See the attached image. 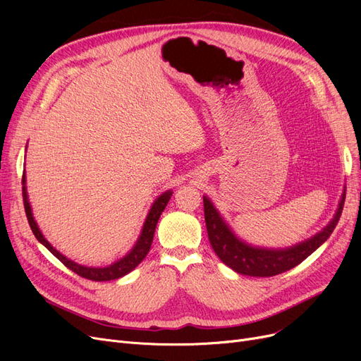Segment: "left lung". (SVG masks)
Returning a JSON list of instances; mask_svg holds the SVG:
<instances>
[{
	"label": "left lung",
	"mask_w": 361,
	"mask_h": 361,
	"mask_svg": "<svg viewBox=\"0 0 361 361\" xmlns=\"http://www.w3.org/2000/svg\"><path fill=\"white\" fill-rule=\"evenodd\" d=\"M345 203V190L331 221L321 232L305 239L302 243L286 248H267L251 245L238 238L232 227L226 223L209 197L203 195L204 221L209 243L223 264L232 268L238 274L251 277H272L297 267L307 259L314 250H318L333 233L334 227L342 215Z\"/></svg>",
	"instance_id": "left-lung-1"
}]
</instances>
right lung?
Returning a JSON list of instances; mask_svg holds the SVG:
<instances>
[{
	"label": "right lung",
	"instance_id": "right-lung-1",
	"mask_svg": "<svg viewBox=\"0 0 361 361\" xmlns=\"http://www.w3.org/2000/svg\"><path fill=\"white\" fill-rule=\"evenodd\" d=\"M23 195H24V206H25V214L28 218V223H30L32 233H35V236L37 238V241L42 245H45L64 267H68L69 269L76 272L78 276L93 280V281H108V280H116V279H120V277L129 274V272L135 269L140 265V262L147 256L152 241H154V235H155L158 220H159L162 211L166 209V206L173 195V191L169 190L166 192H162L159 197L155 199V202L150 206L149 214H147L145 224H143V228H141V233L137 239V243L134 244V247L130 248V251H128V253L122 259H118V260L113 262L111 265H106V267H85L81 264H76V262L61 255L57 248H54L48 243V239L40 232L35 216H32V209H31V204L28 200V192H27L25 170H24V176H23Z\"/></svg>",
	"mask_w": 361,
	"mask_h": 361
}]
</instances>
